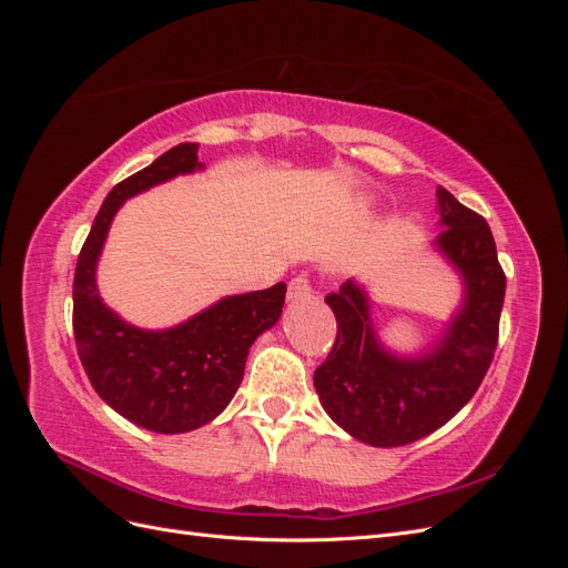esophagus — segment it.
Instances as JSON below:
<instances>
[{"mask_svg": "<svg viewBox=\"0 0 568 568\" xmlns=\"http://www.w3.org/2000/svg\"><path fill=\"white\" fill-rule=\"evenodd\" d=\"M311 291H313V286H311V280L305 277V274H298V277H294L288 282V298H305V296H311Z\"/></svg>", "mask_w": 568, "mask_h": 568, "instance_id": "esophagus-1", "label": "esophagus"}]
</instances>
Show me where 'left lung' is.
<instances>
[{"mask_svg":"<svg viewBox=\"0 0 568 568\" xmlns=\"http://www.w3.org/2000/svg\"><path fill=\"white\" fill-rule=\"evenodd\" d=\"M438 203L448 227L436 244L467 284L464 307L438 348L419 359L384 353L367 298L353 282L324 298L336 315V341L315 369V388L326 415L374 448L407 445L450 422L484 382L500 336L507 277L488 222L445 189Z\"/></svg>","mask_w":568,"mask_h":568,"instance_id":"8db88e82","label":"left lung"}]
</instances>
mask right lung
Segmentation results:
<instances>
[{"label": "right lung", "mask_w": 568, "mask_h": 568, "mask_svg": "<svg viewBox=\"0 0 568 568\" xmlns=\"http://www.w3.org/2000/svg\"><path fill=\"white\" fill-rule=\"evenodd\" d=\"M199 144H178L140 173L118 182L78 255L73 332L80 363L101 400L156 434H184L227 407L244 379L251 343L280 320L286 284L230 296L168 332H142L101 303L97 257L125 199L201 168Z\"/></svg>", "instance_id": "1"}]
</instances>
